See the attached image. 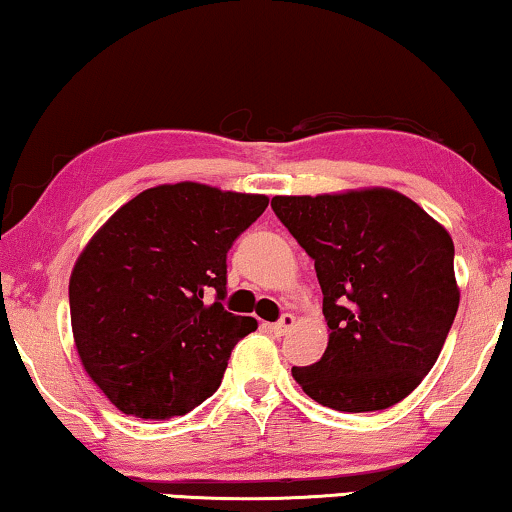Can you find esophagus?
<instances>
[{
	"label": "esophagus",
	"instance_id": "34e87169",
	"mask_svg": "<svg viewBox=\"0 0 512 512\" xmlns=\"http://www.w3.org/2000/svg\"><path fill=\"white\" fill-rule=\"evenodd\" d=\"M292 327H294V315H292V313H285L283 318H280L278 322H273V325H269V329H271L276 336L287 334V331H290Z\"/></svg>",
	"mask_w": 512,
	"mask_h": 512
}]
</instances>
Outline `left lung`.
Here are the masks:
<instances>
[{"mask_svg": "<svg viewBox=\"0 0 512 512\" xmlns=\"http://www.w3.org/2000/svg\"><path fill=\"white\" fill-rule=\"evenodd\" d=\"M273 213L313 257L329 343L292 366L308 397L341 413L406 399L436 364L459 306L448 229L387 187L273 197Z\"/></svg>", "mask_w": 512, "mask_h": 512, "instance_id": "obj_1", "label": "left lung"}]
</instances>
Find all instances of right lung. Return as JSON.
Segmentation results:
<instances>
[{
  "instance_id": "1",
  "label": "right lung",
  "mask_w": 512,
  "mask_h": 512,
  "mask_svg": "<svg viewBox=\"0 0 512 512\" xmlns=\"http://www.w3.org/2000/svg\"><path fill=\"white\" fill-rule=\"evenodd\" d=\"M266 206L264 194L157 185L88 241L69 278L71 331L83 369L115 408L167 420L218 390L232 348L257 329L222 306L227 253Z\"/></svg>"
}]
</instances>
